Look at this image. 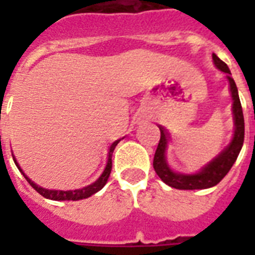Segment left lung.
I'll use <instances>...</instances> for the list:
<instances>
[{"instance_id":"8db88e82","label":"left lung","mask_w":255,"mask_h":255,"mask_svg":"<svg viewBox=\"0 0 255 255\" xmlns=\"http://www.w3.org/2000/svg\"><path fill=\"white\" fill-rule=\"evenodd\" d=\"M214 65L218 69L228 74V79L230 83V91H232V98H233V115H234V136L232 143L221 155L216 157L213 161H210L205 168H202L201 172L196 174H184L176 173L168 167L167 160H165V148H167V133L164 128L160 127V141L157 145V149L155 152L153 157V168L161 180L167 185L176 188V189L182 190H193V189H206L212 186L217 185L222 178L225 177L230 168L236 163L241 148L244 145V139H245V120H244V112H242V106L238 96V90L236 86V82L230 77V70L225 62H222L220 58L213 54Z\"/></svg>"}]
</instances>
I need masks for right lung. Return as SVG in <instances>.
I'll use <instances>...</instances> for the list:
<instances>
[{
  "label": "right lung",
  "mask_w": 255,
  "mask_h": 255,
  "mask_svg": "<svg viewBox=\"0 0 255 255\" xmlns=\"http://www.w3.org/2000/svg\"><path fill=\"white\" fill-rule=\"evenodd\" d=\"M120 140H116L115 143L112 144L111 147H110V152H108V161L107 165H106V169H104L103 174L100 176L98 180H96L94 184L91 185L85 186V188H82V189H75V190H49L45 189V188H41V186H38L37 184H34L29 177H26V174L22 172V169L19 168V165L17 164V161L14 160V163L18 167V169L21 170V173L25 176V178L27 180L30 185L33 186L34 189L37 190L38 193L43 196L45 198H49V200H55V201H66V200H73V201H77V200H83V198H87L92 194H95L96 192H99L104 185H106V182H107L108 177H110V173H111L112 169V153H114V149L118 145Z\"/></svg>",
  "instance_id": "add662e5"
}]
</instances>
